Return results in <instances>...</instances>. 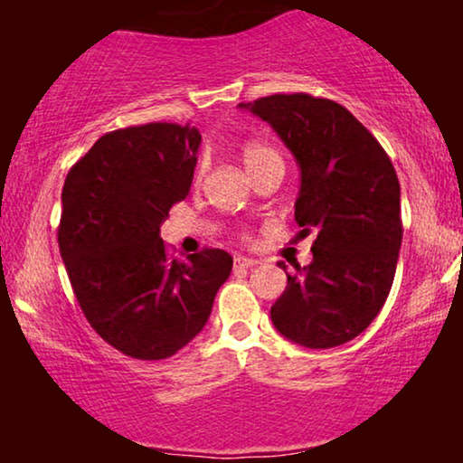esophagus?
I'll return each mask as SVG.
<instances>
[{
	"label": "esophagus",
	"instance_id": "esophagus-1",
	"mask_svg": "<svg viewBox=\"0 0 463 463\" xmlns=\"http://www.w3.org/2000/svg\"><path fill=\"white\" fill-rule=\"evenodd\" d=\"M259 261L257 259H252V257H242V255H238L236 259H233V265H236V268H255Z\"/></svg>",
	"mask_w": 463,
	"mask_h": 463
}]
</instances>
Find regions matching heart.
<instances>
[{"mask_svg": "<svg viewBox=\"0 0 463 463\" xmlns=\"http://www.w3.org/2000/svg\"><path fill=\"white\" fill-rule=\"evenodd\" d=\"M242 162H244L246 170H249V175H255L257 170L269 166V164H282V157L278 156L276 149L268 147V145L249 143L242 149ZM204 173H206V162L202 160L198 164V168H195V183L202 181Z\"/></svg>", "mask_w": 463, "mask_h": 463, "instance_id": "heart-1", "label": "heart"}]
</instances>
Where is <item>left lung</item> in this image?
I'll return each mask as SVG.
<instances>
[{"label": "left lung", "mask_w": 463, "mask_h": 463, "mask_svg": "<svg viewBox=\"0 0 463 463\" xmlns=\"http://www.w3.org/2000/svg\"><path fill=\"white\" fill-rule=\"evenodd\" d=\"M240 107L265 119L295 156V221L299 236L316 232L312 263L287 274L271 322L312 350L347 344L382 312L394 282L402 242L396 170L377 138L335 100L295 92Z\"/></svg>", "instance_id": "1"}]
</instances>
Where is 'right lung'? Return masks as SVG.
<instances>
[{
    "instance_id": "obj_1",
    "label": "right lung",
    "mask_w": 463,
    "mask_h": 463,
    "mask_svg": "<svg viewBox=\"0 0 463 463\" xmlns=\"http://www.w3.org/2000/svg\"><path fill=\"white\" fill-rule=\"evenodd\" d=\"M195 126L151 122L107 132L62 185L61 257L90 326L126 356L162 360L211 316L233 259L168 255L160 225L185 200L198 162Z\"/></svg>"
}]
</instances>
